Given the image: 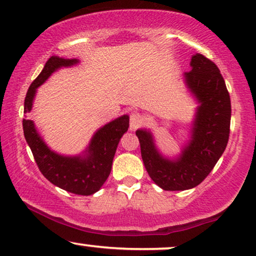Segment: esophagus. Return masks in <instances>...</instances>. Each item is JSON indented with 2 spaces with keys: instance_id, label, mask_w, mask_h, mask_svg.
<instances>
[{
  "instance_id": "1",
  "label": "esophagus",
  "mask_w": 256,
  "mask_h": 256,
  "mask_svg": "<svg viewBox=\"0 0 256 256\" xmlns=\"http://www.w3.org/2000/svg\"><path fill=\"white\" fill-rule=\"evenodd\" d=\"M142 124H143V118L141 115H140V113L134 112V113L130 114V116H129V124H130L132 130L138 129Z\"/></svg>"
}]
</instances>
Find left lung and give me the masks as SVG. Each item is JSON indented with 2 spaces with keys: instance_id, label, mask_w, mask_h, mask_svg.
Listing matches in <instances>:
<instances>
[{
  "instance_id": "1",
  "label": "left lung",
  "mask_w": 256,
  "mask_h": 256,
  "mask_svg": "<svg viewBox=\"0 0 256 256\" xmlns=\"http://www.w3.org/2000/svg\"><path fill=\"white\" fill-rule=\"evenodd\" d=\"M191 66V71L184 74L185 80L200 106L190 143L180 158H164L149 132H136L148 174L166 191L188 190L200 184L225 152L230 138V99L218 66L200 54L192 57Z\"/></svg>"
}]
</instances>
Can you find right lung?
<instances>
[{
  "mask_svg": "<svg viewBox=\"0 0 256 256\" xmlns=\"http://www.w3.org/2000/svg\"><path fill=\"white\" fill-rule=\"evenodd\" d=\"M76 59H64L52 56L43 71L34 80L24 100V113H29L36 88L40 86L52 72L62 66L76 64ZM129 127V116H124L104 126L93 136L85 157H66L48 149L34 128V122L23 118V130L28 144L32 152L38 169L43 176L56 186L74 194L90 196L99 191L110 176L112 163L120 138Z\"/></svg>",
  "mask_w": 256,
  "mask_h": 256,
  "instance_id": "1",
  "label": "right lung"
}]
</instances>
